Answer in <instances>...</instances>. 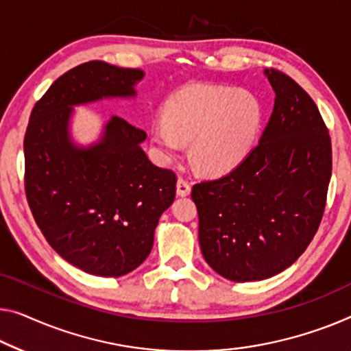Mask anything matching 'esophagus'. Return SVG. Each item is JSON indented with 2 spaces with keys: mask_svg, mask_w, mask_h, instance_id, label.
<instances>
[{
  "mask_svg": "<svg viewBox=\"0 0 351 351\" xmlns=\"http://www.w3.org/2000/svg\"><path fill=\"white\" fill-rule=\"evenodd\" d=\"M176 193L180 197H186L191 193V182L184 180V178L180 176L178 178V182H176Z\"/></svg>",
  "mask_w": 351,
  "mask_h": 351,
  "instance_id": "34e87169",
  "label": "esophagus"
}]
</instances>
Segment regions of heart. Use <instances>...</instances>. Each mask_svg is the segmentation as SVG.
Returning <instances> with one entry per match:
<instances>
[{"label": "heart", "instance_id": "b5f03b06", "mask_svg": "<svg viewBox=\"0 0 351 351\" xmlns=\"http://www.w3.org/2000/svg\"><path fill=\"white\" fill-rule=\"evenodd\" d=\"M263 107L254 93L233 86L193 83L175 93L164 118L151 125V140L165 158L191 142L198 170L223 173L247 158L257 140Z\"/></svg>", "mask_w": 351, "mask_h": 351}]
</instances>
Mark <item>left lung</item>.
I'll list each match as a JSON object with an SVG mask.
<instances>
[{
    "instance_id": "obj_1",
    "label": "left lung",
    "mask_w": 351,
    "mask_h": 351,
    "mask_svg": "<svg viewBox=\"0 0 351 351\" xmlns=\"http://www.w3.org/2000/svg\"><path fill=\"white\" fill-rule=\"evenodd\" d=\"M276 102L258 145L230 173L192 187L203 258L233 282L289 268L315 237L331 180V137L298 83L265 71Z\"/></svg>"
}]
</instances>
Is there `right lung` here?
Segmentation results:
<instances>
[{
	"mask_svg": "<svg viewBox=\"0 0 351 351\" xmlns=\"http://www.w3.org/2000/svg\"><path fill=\"white\" fill-rule=\"evenodd\" d=\"M142 77L138 69L83 62L36 102L25 132V192L34 221L51 247L88 274L119 277L138 268L175 200V171L148 159L143 129L113 117L86 149L67 132L72 106L135 96Z\"/></svg>",
	"mask_w": 351,
	"mask_h": 351,
	"instance_id": "obj_1",
	"label": "right lung"
}]
</instances>
